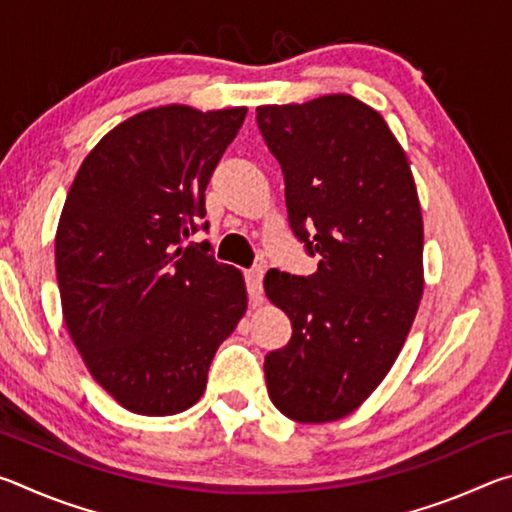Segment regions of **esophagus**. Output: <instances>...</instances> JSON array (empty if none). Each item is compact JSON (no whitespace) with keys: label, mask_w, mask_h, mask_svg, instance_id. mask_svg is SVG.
Returning a JSON list of instances; mask_svg holds the SVG:
<instances>
[{"label":"esophagus","mask_w":512,"mask_h":512,"mask_svg":"<svg viewBox=\"0 0 512 512\" xmlns=\"http://www.w3.org/2000/svg\"><path fill=\"white\" fill-rule=\"evenodd\" d=\"M244 280H246V289H248V296L253 302H259L262 300V293H264V287H262V280H264V268H248V271H244Z\"/></svg>","instance_id":"obj_1"}]
</instances>
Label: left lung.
Listing matches in <instances>:
<instances>
[{"label": "left lung", "mask_w": 512, "mask_h": 512, "mask_svg": "<svg viewBox=\"0 0 512 512\" xmlns=\"http://www.w3.org/2000/svg\"><path fill=\"white\" fill-rule=\"evenodd\" d=\"M289 225L316 273L268 271L291 341L264 359L271 402L298 422L352 413L400 354L422 298V214L402 146L348 94L257 108Z\"/></svg>", "instance_id": "left-lung-1"}]
</instances>
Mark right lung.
Masks as SVG:
<instances>
[{
    "instance_id": "right-lung-1",
    "label": "right lung",
    "mask_w": 512,
    "mask_h": 512,
    "mask_svg": "<svg viewBox=\"0 0 512 512\" xmlns=\"http://www.w3.org/2000/svg\"><path fill=\"white\" fill-rule=\"evenodd\" d=\"M246 108L162 106L103 137L60 214L56 277L69 336L92 377L140 415H173L205 391L216 348L246 314L244 277L216 262L205 187Z\"/></svg>"
}]
</instances>
